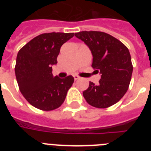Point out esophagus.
I'll use <instances>...</instances> for the list:
<instances>
[{
	"label": "esophagus",
	"mask_w": 151,
	"mask_h": 151,
	"mask_svg": "<svg viewBox=\"0 0 151 151\" xmlns=\"http://www.w3.org/2000/svg\"><path fill=\"white\" fill-rule=\"evenodd\" d=\"M79 78H80V77L78 76H74V79L76 80V81L78 79H79Z\"/></svg>",
	"instance_id": "esophagus-1"
}]
</instances>
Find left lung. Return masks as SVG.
Segmentation results:
<instances>
[{"label":"left lung","mask_w":151,"mask_h":151,"mask_svg":"<svg viewBox=\"0 0 151 151\" xmlns=\"http://www.w3.org/2000/svg\"><path fill=\"white\" fill-rule=\"evenodd\" d=\"M75 36L84 41L93 56L91 66L100 72L101 78L97 85L89 82L83 91L91 106L106 108L115 104L129 88L133 66L129 49L113 36L97 31H82Z\"/></svg>","instance_id":"left-lung-1"}]
</instances>
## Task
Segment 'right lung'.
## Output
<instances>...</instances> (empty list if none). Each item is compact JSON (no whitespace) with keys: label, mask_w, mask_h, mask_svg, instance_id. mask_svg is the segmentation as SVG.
I'll use <instances>...</instances> for the list:
<instances>
[{"label":"right lung","mask_w":151,"mask_h":151,"mask_svg":"<svg viewBox=\"0 0 151 151\" xmlns=\"http://www.w3.org/2000/svg\"><path fill=\"white\" fill-rule=\"evenodd\" d=\"M74 33H44L31 40L18 52L15 73L19 91L26 101L44 111L55 110L65 101L74 78L53 76L60 47Z\"/></svg>","instance_id":"add662e5"}]
</instances>
